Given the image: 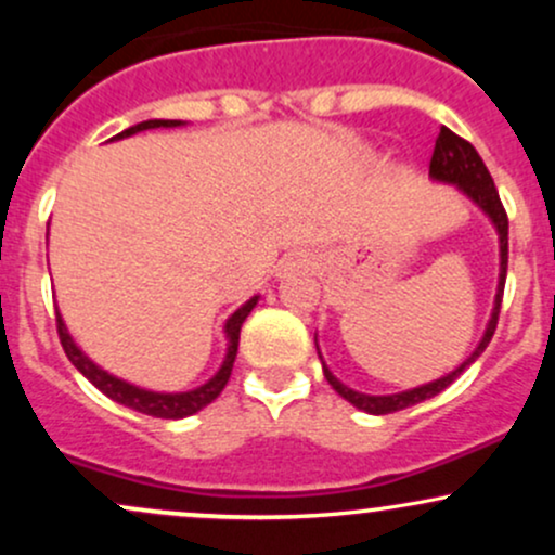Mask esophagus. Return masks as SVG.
Here are the masks:
<instances>
[{
  "mask_svg": "<svg viewBox=\"0 0 555 555\" xmlns=\"http://www.w3.org/2000/svg\"><path fill=\"white\" fill-rule=\"evenodd\" d=\"M315 266V260L310 256H305V253H297V256L286 258L282 263V269H279V273L282 276H286V273H295V271H310Z\"/></svg>",
  "mask_w": 555,
  "mask_h": 555,
  "instance_id": "obj_1",
  "label": "esophagus"
}]
</instances>
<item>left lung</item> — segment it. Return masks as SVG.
I'll return each mask as SVG.
<instances>
[{
	"label": "left lung",
	"mask_w": 555,
	"mask_h": 555,
	"mask_svg": "<svg viewBox=\"0 0 555 555\" xmlns=\"http://www.w3.org/2000/svg\"><path fill=\"white\" fill-rule=\"evenodd\" d=\"M430 180L443 182V184H454L462 195H467L469 201H473L475 206L488 216L490 224H493V229H495V234H499V258L501 260H499V286H495L493 310H490V321L486 326V334H482V339L477 341L473 354H469V358L464 360L460 367H454L451 373L441 375V378L430 380V384L406 388V391H399V393H362V391H354V388H349L347 384H341V380L328 371L326 362H323L321 349H318V339H315L318 358H321L323 375H326L331 388H334L341 399H347L352 406L367 412V415H391V412L406 410V406L420 404V401L441 393L446 386L454 384V380L460 378V375L467 371V367L473 365V362L480 358L482 352H486L488 341L493 339L495 323H499L503 284H506V266H508V219H506V211H503V206H501V197H499V190H495V184H493V177H490L488 167L482 164L480 154L473 149V143H467V140L456 135V132H451L449 127H441V132H438V138H436V149H433V158H430Z\"/></svg>",
	"instance_id": "left-lung-1"
}]
</instances>
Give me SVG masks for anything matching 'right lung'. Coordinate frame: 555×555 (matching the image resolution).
<instances>
[{
  "instance_id": "obj_1",
  "label": "right lung",
  "mask_w": 555,
  "mask_h": 555,
  "mask_svg": "<svg viewBox=\"0 0 555 555\" xmlns=\"http://www.w3.org/2000/svg\"><path fill=\"white\" fill-rule=\"evenodd\" d=\"M182 125H188V122H182V119H145V122L127 127V130L119 132V135H114L112 140L138 135V132L156 130V127H182ZM47 240H49V234H47ZM258 299H260L258 295L250 297L245 305H242V308H237L232 315L227 318V323H224V336H227L224 362H221L219 371H216L211 378L206 380V384H201L197 388H190V391H151V388L135 386V384H130V380L117 378V375H112L101 365H95V362L88 358L86 352H82L78 344H75V339L69 336V331L65 326V321H62V313H56V331H60V341H62V347H65V354L69 358V362H73V365L78 367V371L86 375V378L91 380V384L99 388L101 393H106V397H109L112 401H117V404H125V406H130V410L143 412V415L164 417V420H182V417L195 415V412H201L203 406L211 404V401L219 397L221 391H224L229 375H232L234 358H237L240 328H242V323H245V318L250 315V310L258 305Z\"/></svg>"
}]
</instances>
